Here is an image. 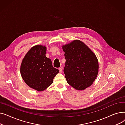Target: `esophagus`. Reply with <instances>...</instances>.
Here are the masks:
<instances>
[{
  "mask_svg": "<svg viewBox=\"0 0 125 125\" xmlns=\"http://www.w3.org/2000/svg\"><path fill=\"white\" fill-rule=\"evenodd\" d=\"M62 69H63V68H62V67H60V68H59V71H60V73H62Z\"/></svg>",
  "mask_w": 125,
  "mask_h": 125,
  "instance_id": "esophagus-1",
  "label": "esophagus"
}]
</instances>
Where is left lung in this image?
<instances>
[{"label": "left lung", "instance_id": "8db88e82", "mask_svg": "<svg viewBox=\"0 0 125 125\" xmlns=\"http://www.w3.org/2000/svg\"><path fill=\"white\" fill-rule=\"evenodd\" d=\"M62 48L66 59L63 71L67 82L78 90L90 86L96 79L99 67L94 52L78 40L63 45Z\"/></svg>", "mask_w": 125, "mask_h": 125}]
</instances>
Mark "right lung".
<instances>
[{"mask_svg":"<svg viewBox=\"0 0 125 125\" xmlns=\"http://www.w3.org/2000/svg\"><path fill=\"white\" fill-rule=\"evenodd\" d=\"M46 48L40 45L32 47L25 56L21 66V74L29 87L42 91L53 82L59 73L52 67L50 59L45 57Z\"/></svg>","mask_w":125,"mask_h":125,"instance_id":"add662e5","label":"right lung"}]
</instances>
